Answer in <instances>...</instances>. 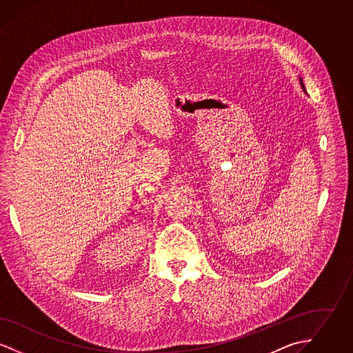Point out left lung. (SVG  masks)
<instances>
[{
  "instance_id": "1",
  "label": "left lung",
  "mask_w": 353,
  "mask_h": 353,
  "mask_svg": "<svg viewBox=\"0 0 353 353\" xmlns=\"http://www.w3.org/2000/svg\"><path fill=\"white\" fill-rule=\"evenodd\" d=\"M299 82H301V85H302L303 91L305 92V88H304V83H303L302 78H299Z\"/></svg>"
}]
</instances>
